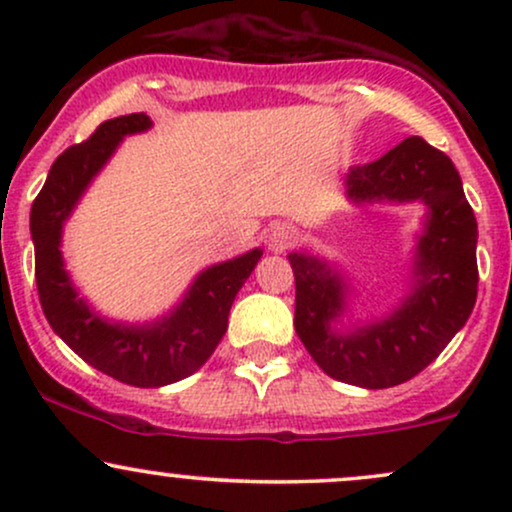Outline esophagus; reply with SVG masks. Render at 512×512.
<instances>
[{
  "label": "esophagus",
  "mask_w": 512,
  "mask_h": 512,
  "mask_svg": "<svg viewBox=\"0 0 512 512\" xmlns=\"http://www.w3.org/2000/svg\"><path fill=\"white\" fill-rule=\"evenodd\" d=\"M296 243H298V231L293 226H289V223H279V226H274L267 236V248L276 252V255L291 250Z\"/></svg>",
  "instance_id": "obj_1"
}]
</instances>
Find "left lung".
<instances>
[{"mask_svg": "<svg viewBox=\"0 0 512 512\" xmlns=\"http://www.w3.org/2000/svg\"><path fill=\"white\" fill-rule=\"evenodd\" d=\"M346 197L366 204L426 207L416 233L411 289L392 313L337 330L351 286L325 257L291 252L298 337L339 383L383 390L407 383L438 358L477 303V219L460 173L443 151L409 137L383 158L346 173Z\"/></svg>", "mask_w": 512, "mask_h": 512, "instance_id": "8db88e82", "label": "left lung"}]
</instances>
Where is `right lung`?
I'll return each instance as SVG.
<instances>
[{
	"label": "right lung",
	"instance_id": "right-lung-1",
	"mask_svg": "<svg viewBox=\"0 0 512 512\" xmlns=\"http://www.w3.org/2000/svg\"><path fill=\"white\" fill-rule=\"evenodd\" d=\"M149 127L151 117L144 113L103 122L84 144L69 146L52 163L31 207L35 281L50 327L88 366L134 387L178 383L207 363L226 334L236 293L262 257L255 248L211 264L197 274L173 310L151 322L108 320L79 296L60 250L64 223L122 139Z\"/></svg>",
	"mask_w": 512,
	"mask_h": 512
}]
</instances>
